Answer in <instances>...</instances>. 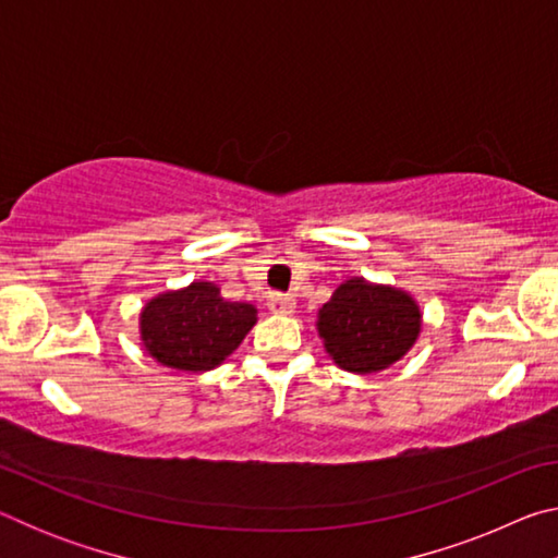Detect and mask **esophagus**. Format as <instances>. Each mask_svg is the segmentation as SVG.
I'll list each match as a JSON object with an SVG mask.
<instances>
[{
    "label": "esophagus",
    "instance_id": "esophagus-1",
    "mask_svg": "<svg viewBox=\"0 0 558 558\" xmlns=\"http://www.w3.org/2000/svg\"><path fill=\"white\" fill-rule=\"evenodd\" d=\"M268 310L276 315H292L295 313V300L288 295H270L268 300Z\"/></svg>",
    "mask_w": 558,
    "mask_h": 558
}]
</instances>
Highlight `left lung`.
Wrapping results in <instances>:
<instances>
[{
	"label": "left lung",
	"mask_w": 558,
	"mask_h": 558,
	"mask_svg": "<svg viewBox=\"0 0 558 558\" xmlns=\"http://www.w3.org/2000/svg\"><path fill=\"white\" fill-rule=\"evenodd\" d=\"M315 327L339 369L376 374L411 352L423 313L409 290L356 276L339 282L319 307Z\"/></svg>",
	"instance_id": "left-lung-1"
}]
</instances>
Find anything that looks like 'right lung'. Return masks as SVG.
<instances>
[{"label":"right lung","mask_w":558,"mask_h":558,"mask_svg":"<svg viewBox=\"0 0 558 558\" xmlns=\"http://www.w3.org/2000/svg\"><path fill=\"white\" fill-rule=\"evenodd\" d=\"M256 323V305L226 300L216 282L194 280L145 302L140 342L167 369L202 374L221 366Z\"/></svg>","instance_id":"1"}]
</instances>
